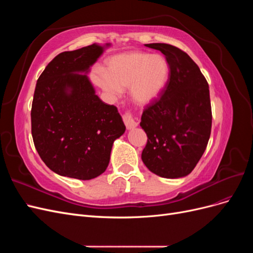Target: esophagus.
Segmentation results:
<instances>
[{
    "instance_id": "obj_1",
    "label": "esophagus",
    "mask_w": 253,
    "mask_h": 253,
    "mask_svg": "<svg viewBox=\"0 0 253 253\" xmlns=\"http://www.w3.org/2000/svg\"><path fill=\"white\" fill-rule=\"evenodd\" d=\"M124 121H125V125L126 126L127 129H133L134 127H136L138 126V121H137L133 116L131 113H126L125 116H124Z\"/></svg>"
}]
</instances>
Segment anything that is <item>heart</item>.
I'll use <instances>...</instances> for the list:
<instances>
[{
	"mask_svg": "<svg viewBox=\"0 0 253 253\" xmlns=\"http://www.w3.org/2000/svg\"><path fill=\"white\" fill-rule=\"evenodd\" d=\"M108 73L100 71L95 81L106 94L119 97L129 87L133 100L149 105L162 96L170 77V65L162 55L128 51L109 59Z\"/></svg>",
	"mask_w": 253,
	"mask_h": 253,
	"instance_id": "b5f03b06",
	"label": "heart"
}]
</instances>
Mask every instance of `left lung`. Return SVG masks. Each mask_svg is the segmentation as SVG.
Masks as SVG:
<instances>
[{
	"mask_svg": "<svg viewBox=\"0 0 253 253\" xmlns=\"http://www.w3.org/2000/svg\"><path fill=\"white\" fill-rule=\"evenodd\" d=\"M147 46L166 56L170 77L159 100L142 113L140 126L148 142L141 159L160 177H185L200 162L210 138L212 113L208 82L185 51L165 43Z\"/></svg>",
	"mask_w": 253,
	"mask_h": 253,
	"instance_id": "8db88e82",
	"label": "left lung"
}]
</instances>
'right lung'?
<instances>
[{"label":"right lung","instance_id":"add662e5","mask_svg":"<svg viewBox=\"0 0 253 253\" xmlns=\"http://www.w3.org/2000/svg\"><path fill=\"white\" fill-rule=\"evenodd\" d=\"M110 46L95 43L61 52L37 81L32 105L34 143L44 164L61 176L88 180L101 175L114 141L126 132L116 106L96 95L87 77Z\"/></svg>","mask_w":253,"mask_h":253}]
</instances>
